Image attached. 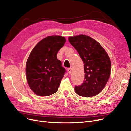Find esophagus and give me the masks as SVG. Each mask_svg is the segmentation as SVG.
I'll return each instance as SVG.
<instances>
[{"instance_id": "obj_1", "label": "esophagus", "mask_w": 131, "mask_h": 131, "mask_svg": "<svg viewBox=\"0 0 131 131\" xmlns=\"http://www.w3.org/2000/svg\"><path fill=\"white\" fill-rule=\"evenodd\" d=\"M68 73H69V74H71V73H72V68H68Z\"/></svg>"}]
</instances>
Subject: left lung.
<instances>
[{
	"label": "left lung",
	"mask_w": 131,
	"mask_h": 131,
	"mask_svg": "<svg viewBox=\"0 0 131 131\" xmlns=\"http://www.w3.org/2000/svg\"><path fill=\"white\" fill-rule=\"evenodd\" d=\"M69 41L84 63V80L81 85L75 86V93L84 97L95 96L103 90L109 79V56L100 43L88 36L71 37Z\"/></svg>",
	"instance_id": "left-lung-1"
}]
</instances>
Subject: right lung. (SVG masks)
<instances>
[{
    "label": "right lung",
    "mask_w": 131,
    "mask_h": 131,
    "mask_svg": "<svg viewBox=\"0 0 131 131\" xmlns=\"http://www.w3.org/2000/svg\"><path fill=\"white\" fill-rule=\"evenodd\" d=\"M66 41L63 37H47L34 47L28 57L27 81L31 90L39 96H48L58 91L66 70L57 54Z\"/></svg>",
    "instance_id": "right-lung-1"
}]
</instances>
